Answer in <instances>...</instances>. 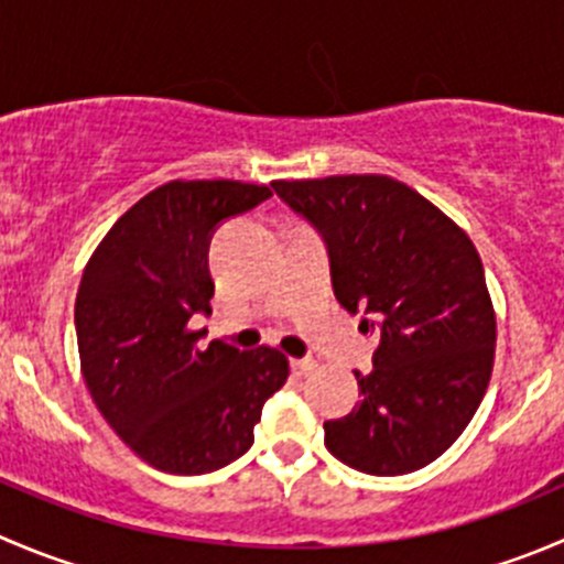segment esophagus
Masks as SVG:
<instances>
[{"instance_id": "34e87169", "label": "esophagus", "mask_w": 564, "mask_h": 564, "mask_svg": "<svg viewBox=\"0 0 564 564\" xmlns=\"http://www.w3.org/2000/svg\"><path fill=\"white\" fill-rule=\"evenodd\" d=\"M316 369V364L311 358H294L292 360V371L294 375H311Z\"/></svg>"}]
</instances>
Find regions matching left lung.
<instances>
[{
	"mask_svg": "<svg viewBox=\"0 0 564 564\" xmlns=\"http://www.w3.org/2000/svg\"><path fill=\"white\" fill-rule=\"evenodd\" d=\"M330 250L336 297L372 319L375 369L360 402L325 421L333 457L375 477L438 460L477 413L496 355V311L482 259L452 217L380 173L272 182Z\"/></svg>",
	"mask_w": 564,
	"mask_h": 564,
	"instance_id": "1",
	"label": "left lung"
}]
</instances>
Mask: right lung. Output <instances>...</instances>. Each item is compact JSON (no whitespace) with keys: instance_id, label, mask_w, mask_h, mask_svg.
Masks as SVG:
<instances>
[{"instance_id":"add662e5","label":"right lung","mask_w":564,"mask_h":564,"mask_svg":"<svg viewBox=\"0 0 564 564\" xmlns=\"http://www.w3.org/2000/svg\"><path fill=\"white\" fill-rule=\"evenodd\" d=\"M270 195L231 178L162 184L120 215L82 272L74 319L87 391L118 438L165 474L217 471L245 455L289 377L278 349L198 347L189 327L212 311V231Z\"/></svg>"}]
</instances>
